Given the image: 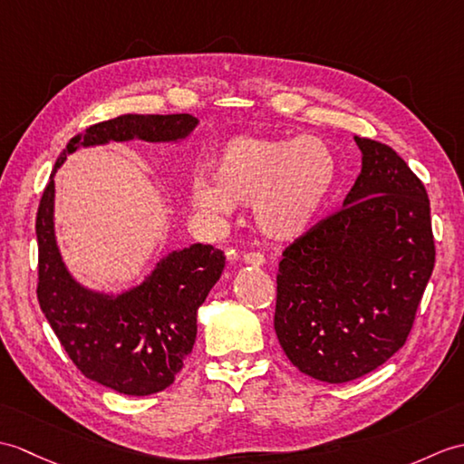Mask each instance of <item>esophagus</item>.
Returning a JSON list of instances; mask_svg holds the SVG:
<instances>
[{
	"label": "esophagus",
	"mask_w": 464,
	"mask_h": 464,
	"mask_svg": "<svg viewBox=\"0 0 464 464\" xmlns=\"http://www.w3.org/2000/svg\"><path fill=\"white\" fill-rule=\"evenodd\" d=\"M243 263L251 265V266H261V265H265V256L261 253H245Z\"/></svg>",
	"instance_id": "esophagus-1"
}]
</instances>
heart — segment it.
Here are the masks:
<instances>
[{
  "label": "heart",
  "instance_id": "heart-1",
  "mask_svg": "<svg viewBox=\"0 0 464 464\" xmlns=\"http://www.w3.org/2000/svg\"><path fill=\"white\" fill-rule=\"evenodd\" d=\"M336 156L314 136L278 140L235 136L213 160V178H196L193 203L209 215L251 206L255 223L278 241L306 233L336 183Z\"/></svg>",
  "mask_w": 464,
  "mask_h": 464
}]
</instances>
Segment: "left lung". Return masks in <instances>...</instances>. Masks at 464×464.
I'll return each mask as SVG.
<instances>
[{"label":"left lung","instance_id":"1","mask_svg":"<svg viewBox=\"0 0 464 464\" xmlns=\"http://www.w3.org/2000/svg\"><path fill=\"white\" fill-rule=\"evenodd\" d=\"M362 174L343 208L288 245L275 332L310 378L346 383L400 350L435 266L425 186L395 150L355 136Z\"/></svg>","mask_w":464,"mask_h":464}]
</instances>
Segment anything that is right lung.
I'll return each instance as SVG.
<instances>
[{
    "label": "right lung",
    "instance_id": "obj_1",
    "mask_svg": "<svg viewBox=\"0 0 464 464\" xmlns=\"http://www.w3.org/2000/svg\"><path fill=\"white\" fill-rule=\"evenodd\" d=\"M198 126L191 114H122L69 140L37 209V300L84 378L124 395H152L174 383L198 334V308L219 281L223 251L196 243L171 251L142 285L121 295L94 293L64 266L55 239V171L79 148L144 140L178 142Z\"/></svg>",
    "mask_w": 464,
    "mask_h": 464
}]
</instances>
